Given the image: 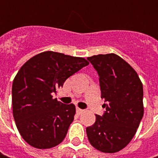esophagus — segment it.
<instances>
[{"instance_id": "34e87169", "label": "esophagus", "mask_w": 158, "mask_h": 158, "mask_svg": "<svg viewBox=\"0 0 158 158\" xmlns=\"http://www.w3.org/2000/svg\"><path fill=\"white\" fill-rule=\"evenodd\" d=\"M76 112H77V114H82V113H83L84 112V110H82V109H80V108H77L76 109Z\"/></svg>"}]
</instances>
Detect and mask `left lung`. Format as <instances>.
I'll use <instances>...</instances> for the list:
<instances>
[{
	"label": "left lung",
	"instance_id": "obj_1",
	"mask_svg": "<svg viewBox=\"0 0 158 158\" xmlns=\"http://www.w3.org/2000/svg\"><path fill=\"white\" fill-rule=\"evenodd\" d=\"M99 76L105 114L86 128L89 142L104 153L118 152L130 143L144 112L143 87L136 71L115 53L87 58Z\"/></svg>",
	"mask_w": 158,
	"mask_h": 158
}]
</instances>
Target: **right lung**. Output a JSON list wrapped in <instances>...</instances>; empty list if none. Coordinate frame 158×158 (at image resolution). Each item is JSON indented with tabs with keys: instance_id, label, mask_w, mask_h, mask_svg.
Listing matches in <instances>:
<instances>
[{
	"instance_id": "obj_1",
	"label": "right lung",
	"mask_w": 158,
	"mask_h": 158,
	"mask_svg": "<svg viewBox=\"0 0 158 158\" xmlns=\"http://www.w3.org/2000/svg\"><path fill=\"white\" fill-rule=\"evenodd\" d=\"M87 65L84 58L46 51L22 66L12 84V109L16 127L29 145L50 149L63 141L76 106L64 105L52 94Z\"/></svg>"
}]
</instances>
